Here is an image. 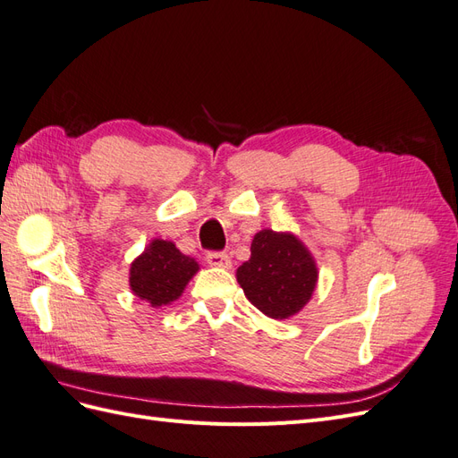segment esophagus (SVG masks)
<instances>
[{"instance_id":"esophagus-1","label":"esophagus","mask_w":458,"mask_h":458,"mask_svg":"<svg viewBox=\"0 0 458 458\" xmlns=\"http://www.w3.org/2000/svg\"><path fill=\"white\" fill-rule=\"evenodd\" d=\"M206 261H208V266H212V267H224V269L231 267V259L225 252H208Z\"/></svg>"}]
</instances>
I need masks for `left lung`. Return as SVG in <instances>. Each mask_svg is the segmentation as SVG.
I'll list each match as a JSON object with an SVG mask.
<instances>
[{
  "label": "left lung",
  "mask_w": 458,
  "mask_h": 458,
  "mask_svg": "<svg viewBox=\"0 0 458 458\" xmlns=\"http://www.w3.org/2000/svg\"><path fill=\"white\" fill-rule=\"evenodd\" d=\"M250 259L237 269L244 296L271 318H288L310 301L317 284V267L294 234L259 231Z\"/></svg>",
  "instance_id": "obj_1"
}]
</instances>
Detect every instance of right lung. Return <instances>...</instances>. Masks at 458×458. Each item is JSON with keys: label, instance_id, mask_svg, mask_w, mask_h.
<instances>
[{"label": "right lung", "instance_id": "add662e5", "mask_svg": "<svg viewBox=\"0 0 458 458\" xmlns=\"http://www.w3.org/2000/svg\"><path fill=\"white\" fill-rule=\"evenodd\" d=\"M197 271L195 259L179 252L174 242L157 239L131 263L130 286L135 296L158 308L182 296Z\"/></svg>", "mask_w": 458, "mask_h": 458}]
</instances>
